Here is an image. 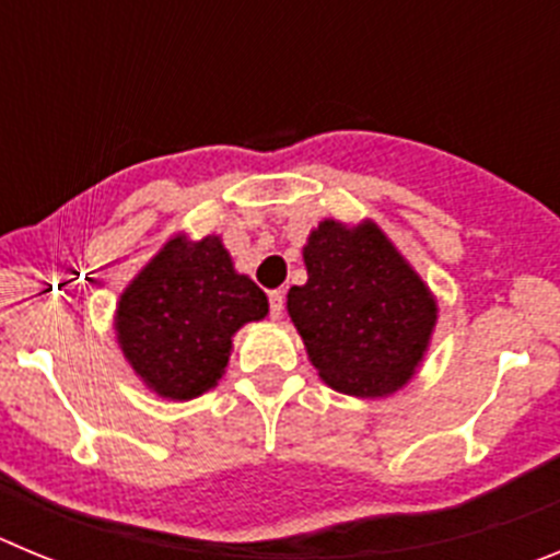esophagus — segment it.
<instances>
[{
	"label": "esophagus",
	"instance_id": "obj_1",
	"mask_svg": "<svg viewBox=\"0 0 560 560\" xmlns=\"http://www.w3.org/2000/svg\"><path fill=\"white\" fill-rule=\"evenodd\" d=\"M283 308H285V296L283 291H269V311L275 319H280L283 316Z\"/></svg>",
	"mask_w": 560,
	"mask_h": 560
}]
</instances>
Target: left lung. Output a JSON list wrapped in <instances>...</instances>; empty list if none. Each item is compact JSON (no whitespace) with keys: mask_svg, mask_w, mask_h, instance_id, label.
Here are the masks:
<instances>
[{"mask_svg":"<svg viewBox=\"0 0 560 560\" xmlns=\"http://www.w3.org/2000/svg\"><path fill=\"white\" fill-rule=\"evenodd\" d=\"M305 269L308 283L291 285L289 314L319 375L361 398L404 387L438 308L384 232L323 221L305 246Z\"/></svg>","mask_w":560,"mask_h":560,"instance_id":"left-lung-1","label":"left lung"}]
</instances>
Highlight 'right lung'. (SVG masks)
Instances as JSON below:
<instances>
[{
  "instance_id": "right-lung-1",
  "label": "right lung",
  "mask_w": 560,
  "mask_h": 560,
  "mask_svg": "<svg viewBox=\"0 0 560 560\" xmlns=\"http://www.w3.org/2000/svg\"><path fill=\"white\" fill-rule=\"evenodd\" d=\"M266 314V294L235 275L219 237L199 244L176 237L120 296L117 334L148 387L190 400L221 378L232 334Z\"/></svg>"
}]
</instances>
